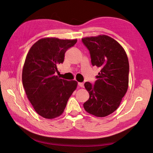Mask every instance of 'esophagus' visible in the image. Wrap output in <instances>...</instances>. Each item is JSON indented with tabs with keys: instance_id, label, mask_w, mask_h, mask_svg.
<instances>
[{
	"instance_id": "1",
	"label": "esophagus",
	"mask_w": 153,
	"mask_h": 153,
	"mask_svg": "<svg viewBox=\"0 0 153 153\" xmlns=\"http://www.w3.org/2000/svg\"><path fill=\"white\" fill-rule=\"evenodd\" d=\"M78 85H79L80 87H84V83H82V82H79V83H78Z\"/></svg>"
}]
</instances>
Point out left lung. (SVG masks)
I'll return each instance as SVG.
<instances>
[{
    "mask_svg": "<svg viewBox=\"0 0 153 153\" xmlns=\"http://www.w3.org/2000/svg\"><path fill=\"white\" fill-rule=\"evenodd\" d=\"M91 64L100 68L95 83L85 82L89 98L83 104L86 111L105 117L118 108L128 88L129 62L123 47L107 35L83 38Z\"/></svg>",
    "mask_w": 153,
    "mask_h": 153,
    "instance_id": "left-lung-1",
    "label": "left lung"
}]
</instances>
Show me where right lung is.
Here are the masks:
<instances>
[{"instance_id": "add662e5", "label": "right lung", "mask_w": 153, "mask_h": 153, "mask_svg": "<svg viewBox=\"0 0 153 153\" xmlns=\"http://www.w3.org/2000/svg\"><path fill=\"white\" fill-rule=\"evenodd\" d=\"M76 42L77 39H41L27 54L22 71L23 86L35 111L45 118L60 116L76 89V81L60 79L55 75L58 64L63 63L65 53Z\"/></svg>"}]
</instances>
